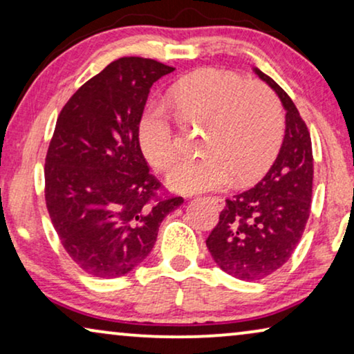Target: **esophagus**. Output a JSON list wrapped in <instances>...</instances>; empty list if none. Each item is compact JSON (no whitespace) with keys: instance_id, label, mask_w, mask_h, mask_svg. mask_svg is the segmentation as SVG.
Returning a JSON list of instances; mask_svg holds the SVG:
<instances>
[{"instance_id":"1","label":"esophagus","mask_w":354,"mask_h":354,"mask_svg":"<svg viewBox=\"0 0 354 354\" xmlns=\"http://www.w3.org/2000/svg\"><path fill=\"white\" fill-rule=\"evenodd\" d=\"M209 200L214 203L216 207H219V209H222V207L225 206V201H224V198H222V196H211Z\"/></svg>"}]
</instances>
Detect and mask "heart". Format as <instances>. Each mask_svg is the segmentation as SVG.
Returning a JSON list of instances; mask_svg holds the SVG:
<instances>
[{
  "mask_svg": "<svg viewBox=\"0 0 354 354\" xmlns=\"http://www.w3.org/2000/svg\"><path fill=\"white\" fill-rule=\"evenodd\" d=\"M169 103L182 122L205 124V156L183 161L169 174V185L177 192L224 188L234 177L239 183L253 180L282 142L283 114L277 96L256 82L246 84L234 72H193L172 86ZM138 143L158 171L177 161L180 143L162 106L148 104L143 111Z\"/></svg>",
  "mask_w": 354,
  "mask_h": 354,
  "instance_id": "1",
  "label": "heart"
}]
</instances>
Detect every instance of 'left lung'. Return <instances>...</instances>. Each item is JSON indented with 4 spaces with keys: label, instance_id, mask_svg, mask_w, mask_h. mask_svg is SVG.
Masks as SVG:
<instances>
[{
    "label": "left lung",
    "instance_id": "8db88e82",
    "mask_svg": "<svg viewBox=\"0 0 354 354\" xmlns=\"http://www.w3.org/2000/svg\"><path fill=\"white\" fill-rule=\"evenodd\" d=\"M282 101L285 137L268 174L253 188L225 200L206 246L216 264L232 277L256 282L290 259L311 212V135L292 98L254 67Z\"/></svg>",
    "mask_w": 354,
    "mask_h": 354
}]
</instances>
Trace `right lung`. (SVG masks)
<instances>
[{"mask_svg":"<svg viewBox=\"0 0 354 354\" xmlns=\"http://www.w3.org/2000/svg\"><path fill=\"white\" fill-rule=\"evenodd\" d=\"M171 66L120 57L62 108L45 161V200L72 261L93 277L129 274L151 253L159 225L183 203L158 196L138 143L149 88Z\"/></svg>","mask_w":354,"mask_h":354,"instance_id":"right-lung-1","label":"right lung"}]
</instances>
